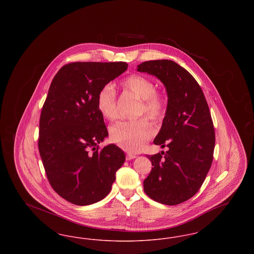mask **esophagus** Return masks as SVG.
Instances as JSON below:
<instances>
[{
  "instance_id": "1",
  "label": "esophagus",
  "mask_w": 254,
  "mask_h": 254,
  "mask_svg": "<svg viewBox=\"0 0 254 254\" xmlns=\"http://www.w3.org/2000/svg\"><path fill=\"white\" fill-rule=\"evenodd\" d=\"M136 154H133V153H127V160H132L134 158H136Z\"/></svg>"
}]
</instances>
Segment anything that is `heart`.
I'll use <instances>...</instances> for the list:
<instances>
[{
    "label": "heart",
    "mask_w": 254,
    "mask_h": 254,
    "mask_svg": "<svg viewBox=\"0 0 254 254\" xmlns=\"http://www.w3.org/2000/svg\"><path fill=\"white\" fill-rule=\"evenodd\" d=\"M123 89L142 100L140 115L145 113L153 122L161 121L166 112V101L156 90L152 80L143 75L134 74L121 83ZM97 109L107 120L117 117L116 92L110 85L102 87L97 95ZM154 130L145 119L137 121H120L112 125L109 130L110 140L130 152L140 151L153 136Z\"/></svg>",
    "instance_id": "1"
}]
</instances>
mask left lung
<instances>
[{"mask_svg": "<svg viewBox=\"0 0 254 254\" xmlns=\"http://www.w3.org/2000/svg\"><path fill=\"white\" fill-rule=\"evenodd\" d=\"M137 67L139 72L156 76L169 97L153 141L169 150L147 156L153 168L144 181V190L158 203L178 205L196 194L211 167L215 132L210 111L201 86L175 62L148 61Z\"/></svg>", "mask_w": 254, "mask_h": 254, "instance_id": "obj_1", "label": "left lung"}]
</instances>
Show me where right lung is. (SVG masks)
<instances>
[{"label":"right lung","instance_id":"obj_1","mask_svg":"<svg viewBox=\"0 0 254 254\" xmlns=\"http://www.w3.org/2000/svg\"><path fill=\"white\" fill-rule=\"evenodd\" d=\"M125 62H76L53 78L40 117L38 146L52 189L74 205L104 199L126 160L117 145L99 149L109 132L97 109L102 87L127 69Z\"/></svg>","mask_w":254,"mask_h":254}]
</instances>
